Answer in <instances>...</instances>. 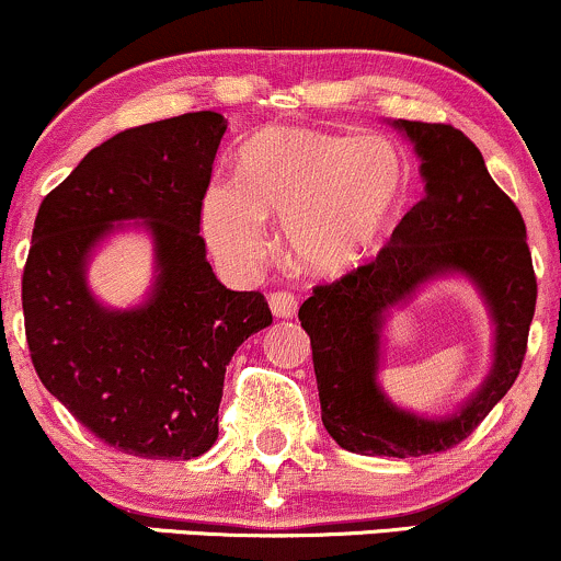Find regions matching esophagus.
I'll list each match as a JSON object with an SVG mask.
<instances>
[{"instance_id":"obj_1","label":"esophagus","mask_w":561,"mask_h":561,"mask_svg":"<svg viewBox=\"0 0 561 561\" xmlns=\"http://www.w3.org/2000/svg\"><path fill=\"white\" fill-rule=\"evenodd\" d=\"M270 310H273L275 318H294L297 316V297L288 291H275L270 294Z\"/></svg>"}]
</instances>
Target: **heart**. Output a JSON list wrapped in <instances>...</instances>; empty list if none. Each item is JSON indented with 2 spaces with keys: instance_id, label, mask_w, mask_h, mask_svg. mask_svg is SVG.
Masks as SVG:
<instances>
[{
  "instance_id": "obj_1",
  "label": "heart",
  "mask_w": 561,
  "mask_h": 561,
  "mask_svg": "<svg viewBox=\"0 0 561 561\" xmlns=\"http://www.w3.org/2000/svg\"><path fill=\"white\" fill-rule=\"evenodd\" d=\"M407 197V158L388 138L270 130L240 152L238 182L208 186L201 230L227 267L254 270L270 249L267 219H283L294 262L340 278L375 256Z\"/></svg>"
}]
</instances>
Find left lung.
Instances as JSON below:
<instances>
[{
	"label": "left lung",
	"mask_w": 561,
	"mask_h": 561,
	"mask_svg": "<svg viewBox=\"0 0 561 561\" xmlns=\"http://www.w3.org/2000/svg\"><path fill=\"white\" fill-rule=\"evenodd\" d=\"M414 147L425 197L375 262L316 286L299 307L329 436L355 455L420 457L444 451L492 412L519 377L538 283L519 208L492 182L484 158L451 125L393 119ZM438 277H466L491 310V375L451 415L427 419L387 399L376 375L389 312Z\"/></svg>",
	"instance_id": "obj_1"
}]
</instances>
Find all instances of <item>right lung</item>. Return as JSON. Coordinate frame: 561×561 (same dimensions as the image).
Returning <instances> with one entry per match:
<instances>
[{"mask_svg": "<svg viewBox=\"0 0 561 561\" xmlns=\"http://www.w3.org/2000/svg\"><path fill=\"white\" fill-rule=\"evenodd\" d=\"M227 130L219 112L138 125L90 149L42 201L23 267L32 364L47 390L110 447L192 460L219 436L234 351L273 323L259 291L221 286L201 238V206ZM153 240L141 306L106 308L87 283L112 233Z\"/></svg>", "mask_w": 561, "mask_h": 561, "instance_id": "right-lung-1", "label": "right lung"}]
</instances>
